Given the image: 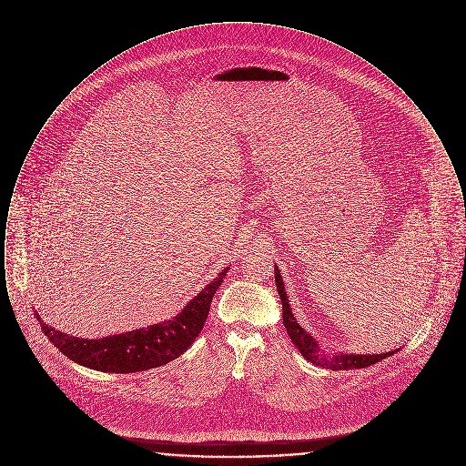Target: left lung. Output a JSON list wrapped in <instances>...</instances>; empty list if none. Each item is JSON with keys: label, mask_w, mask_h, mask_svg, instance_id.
<instances>
[{"label": "left lung", "mask_w": 466, "mask_h": 466, "mask_svg": "<svg viewBox=\"0 0 466 466\" xmlns=\"http://www.w3.org/2000/svg\"><path fill=\"white\" fill-rule=\"evenodd\" d=\"M274 268H276V287H278L281 302H283V325H285V329L289 332V339L293 340V344L297 346V350L300 351V355L304 356L306 360H310L316 365L330 367L333 370H348V369H363V367L374 365L377 361L384 360L386 356L393 355V351H390V353H380V355H340L333 356L330 360L319 358L316 340L293 318L291 309H289V299H287V291H285L281 272H279L278 266L274 267Z\"/></svg>", "instance_id": "left-lung-1"}]
</instances>
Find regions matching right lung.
I'll return each instance as SVG.
<instances>
[{
  "mask_svg": "<svg viewBox=\"0 0 466 466\" xmlns=\"http://www.w3.org/2000/svg\"><path fill=\"white\" fill-rule=\"evenodd\" d=\"M228 267H225L218 278L192 299L173 319L148 329L111 335L99 340H86L46 327L40 316L38 319L48 340L80 365L118 374L154 369L173 361L192 346L206 323L213 295L222 285Z\"/></svg>",
  "mask_w": 466,
  "mask_h": 466,
  "instance_id": "obj_1",
  "label": "right lung"
}]
</instances>
